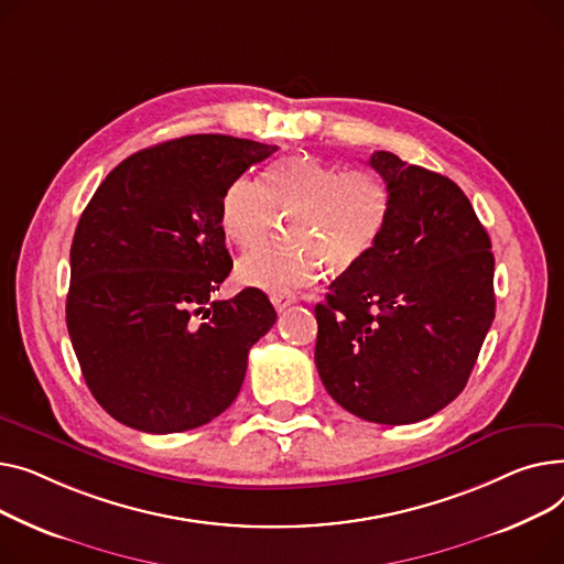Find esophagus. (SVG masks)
Instances as JSON below:
<instances>
[{
    "mask_svg": "<svg viewBox=\"0 0 564 564\" xmlns=\"http://www.w3.org/2000/svg\"><path fill=\"white\" fill-rule=\"evenodd\" d=\"M295 301H297V295H295V293H286V291L271 293V303H273V307H275L278 312L286 310V307H289V305H293Z\"/></svg>",
    "mask_w": 564,
    "mask_h": 564,
    "instance_id": "esophagus-1",
    "label": "esophagus"
}]
</instances>
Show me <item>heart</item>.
<instances>
[{
	"mask_svg": "<svg viewBox=\"0 0 564 564\" xmlns=\"http://www.w3.org/2000/svg\"><path fill=\"white\" fill-rule=\"evenodd\" d=\"M391 191L367 169L339 171L316 156L273 163L263 184L241 175L220 200L223 235L241 248L267 241L284 214L286 241L246 252L237 278L263 291H291L314 282L327 261L344 271L367 252L387 220Z\"/></svg>",
	"mask_w": 564,
	"mask_h": 564,
	"instance_id": "obj_1",
	"label": "heart"
}]
</instances>
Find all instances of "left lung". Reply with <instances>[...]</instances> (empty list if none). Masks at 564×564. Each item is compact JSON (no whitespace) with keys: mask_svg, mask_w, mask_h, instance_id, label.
<instances>
[{"mask_svg":"<svg viewBox=\"0 0 564 564\" xmlns=\"http://www.w3.org/2000/svg\"><path fill=\"white\" fill-rule=\"evenodd\" d=\"M369 165L389 184V214L314 307V359L344 410L403 425L465 389L494 321V254L455 182L384 150Z\"/></svg>","mask_w":564,"mask_h":564,"instance_id":"8db88e82","label":"left lung"}]
</instances>
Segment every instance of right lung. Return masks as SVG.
<instances>
[{"mask_svg": "<svg viewBox=\"0 0 564 564\" xmlns=\"http://www.w3.org/2000/svg\"><path fill=\"white\" fill-rule=\"evenodd\" d=\"M275 150L182 137L127 156L90 197L70 248L65 323L90 393L116 421L184 433L235 403L248 350L278 314L252 286L212 301L231 271L220 200Z\"/></svg>", "mask_w": 564, "mask_h": 564, "instance_id": "1", "label": "right lung"}]
</instances>
